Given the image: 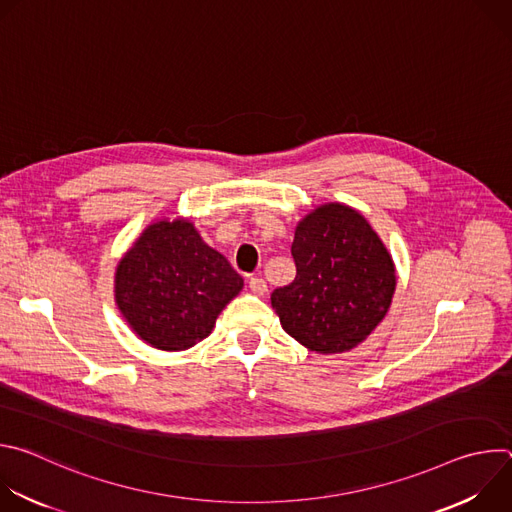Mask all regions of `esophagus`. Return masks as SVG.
I'll return each mask as SVG.
<instances>
[{
    "instance_id": "34e87169",
    "label": "esophagus",
    "mask_w": 512,
    "mask_h": 512,
    "mask_svg": "<svg viewBox=\"0 0 512 512\" xmlns=\"http://www.w3.org/2000/svg\"><path fill=\"white\" fill-rule=\"evenodd\" d=\"M249 289L253 291L255 296H265V291H267V283H265V279H261V277H253V279L249 281Z\"/></svg>"
}]
</instances>
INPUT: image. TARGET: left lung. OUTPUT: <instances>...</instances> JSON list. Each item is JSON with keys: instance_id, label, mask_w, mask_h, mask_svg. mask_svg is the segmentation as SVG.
<instances>
[{"instance_id": "8db88e82", "label": "left lung", "mask_w": 512, "mask_h": 512, "mask_svg": "<svg viewBox=\"0 0 512 512\" xmlns=\"http://www.w3.org/2000/svg\"><path fill=\"white\" fill-rule=\"evenodd\" d=\"M296 279L271 294L283 330L310 350L348 352L385 318L393 259L360 212L328 202L306 214L291 243Z\"/></svg>"}]
</instances>
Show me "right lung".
<instances>
[{
    "instance_id": "obj_1",
    "label": "right lung",
    "mask_w": 512,
    "mask_h": 512,
    "mask_svg": "<svg viewBox=\"0 0 512 512\" xmlns=\"http://www.w3.org/2000/svg\"><path fill=\"white\" fill-rule=\"evenodd\" d=\"M241 289L243 277L186 218L152 223L115 271L119 312L143 342L168 352L206 338Z\"/></svg>"
}]
</instances>
